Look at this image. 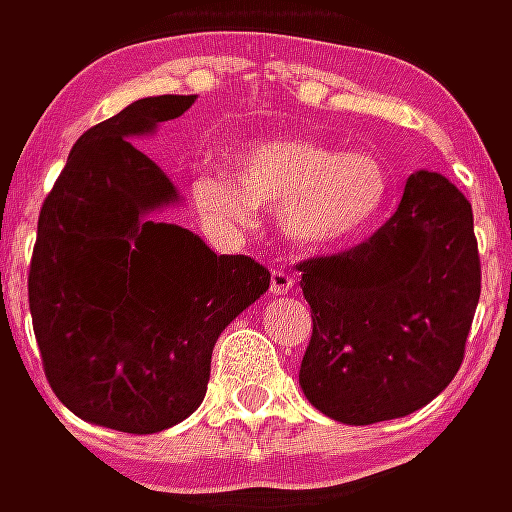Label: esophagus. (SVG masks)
Returning a JSON list of instances; mask_svg holds the SVG:
<instances>
[{
    "instance_id": "34e87169",
    "label": "esophagus",
    "mask_w": 512,
    "mask_h": 512,
    "mask_svg": "<svg viewBox=\"0 0 512 512\" xmlns=\"http://www.w3.org/2000/svg\"><path fill=\"white\" fill-rule=\"evenodd\" d=\"M294 288V276L285 268H273L270 270V294L282 296L288 294Z\"/></svg>"
}]
</instances>
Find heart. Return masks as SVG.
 Returning a JSON list of instances; mask_svg holds the SVG:
<instances>
[{"label": "heart", "instance_id": "1", "mask_svg": "<svg viewBox=\"0 0 512 512\" xmlns=\"http://www.w3.org/2000/svg\"><path fill=\"white\" fill-rule=\"evenodd\" d=\"M204 221L236 233L256 221V207L276 210L299 247L337 250L366 239L395 198L392 167L371 149L340 152L305 138L253 143L227 169L207 167L190 184Z\"/></svg>", "mask_w": 512, "mask_h": 512}]
</instances>
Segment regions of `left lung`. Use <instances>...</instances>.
<instances>
[{"mask_svg":"<svg viewBox=\"0 0 512 512\" xmlns=\"http://www.w3.org/2000/svg\"><path fill=\"white\" fill-rule=\"evenodd\" d=\"M311 343L299 386L351 426L412 415L464 363L481 259L473 207L438 172L406 181L395 216L366 242L299 262Z\"/></svg>","mask_w":512,"mask_h":512,"instance_id":"obj_1","label":"left lung"}]
</instances>
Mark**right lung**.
Segmentation results:
<instances>
[{"label":"right lung","instance_id":"add662e5","mask_svg":"<svg viewBox=\"0 0 512 512\" xmlns=\"http://www.w3.org/2000/svg\"><path fill=\"white\" fill-rule=\"evenodd\" d=\"M192 103L143 97L91 126L39 210L28 305L48 386L77 418L129 435L190 418L218 334L270 285L256 259L143 218L178 192L129 138Z\"/></svg>","mask_w":512,"mask_h":512}]
</instances>
